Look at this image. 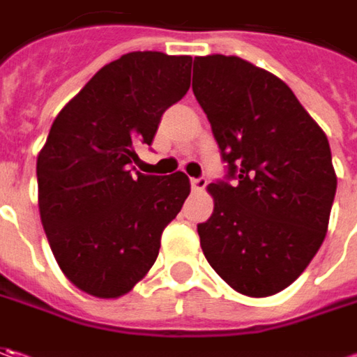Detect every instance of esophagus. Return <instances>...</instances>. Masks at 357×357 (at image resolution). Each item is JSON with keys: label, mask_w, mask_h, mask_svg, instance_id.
Returning <instances> with one entry per match:
<instances>
[{"label": "esophagus", "mask_w": 357, "mask_h": 357, "mask_svg": "<svg viewBox=\"0 0 357 357\" xmlns=\"http://www.w3.org/2000/svg\"><path fill=\"white\" fill-rule=\"evenodd\" d=\"M206 178L204 176H199V178H190V186H192V190L195 192H200V190H204L206 188Z\"/></svg>", "instance_id": "esophagus-1"}]
</instances>
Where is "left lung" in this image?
<instances>
[{
    "instance_id": "obj_1",
    "label": "left lung",
    "mask_w": 357,
    "mask_h": 357,
    "mask_svg": "<svg viewBox=\"0 0 357 357\" xmlns=\"http://www.w3.org/2000/svg\"><path fill=\"white\" fill-rule=\"evenodd\" d=\"M192 91L227 162L208 185L213 216L197 227L202 252L240 294H276L328 230L337 185L328 137L284 81L240 57H195Z\"/></svg>"
}]
</instances>
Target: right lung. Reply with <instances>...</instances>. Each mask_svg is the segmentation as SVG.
Here are the masks:
<instances>
[{
    "label": "right lung",
    "instance_id": "add662e5",
    "mask_svg": "<svg viewBox=\"0 0 357 357\" xmlns=\"http://www.w3.org/2000/svg\"><path fill=\"white\" fill-rule=\"evenodd\" d=\"M188 55L132 51L99 69L53 121L37 157L39 214L63 274L97 298L129 292L181 213L185 172L143 174L162 113L190 87Z\"/></svg>",
    "mask_w": 357,
    "mask_h": 357
}]
</instances>
